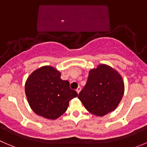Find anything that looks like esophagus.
Returning <instances> with one entry per match:
<instances>
[{"mask_svg":"<svg viewBox=\"0 0 147 147\" xmlns=\"http://www.w3.org/2000/svg\"><path fill=\"white\" fill-rule=\"evenodd\" d=\"M81 89H82V88H81L80 86H79V87H78L77 89H76V92H77L78 94H79V92H81Z\"/></svg>","mask_w":147,"mask_h":147,"instance_id":"34e87169","label":"esophagus"}]
</instances>
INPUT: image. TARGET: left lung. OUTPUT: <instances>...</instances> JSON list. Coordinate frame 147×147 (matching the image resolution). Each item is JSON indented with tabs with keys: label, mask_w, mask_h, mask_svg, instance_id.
<instances>
[{
	"label": "left lung",
	"mask_w": 147,
	"mask_h": 147,
	"mask_svg": "<svg viewBox=\"0 0 147 147\" xmlns=\"http://www.w3.org/2000/svg\"><path fill=\"white\" fill-rule=\"evenodd\" d=\"M125 86L119 73L106 64L89 71L87 82L78 98L96 116H104L116 109L123 98Z\"/></svg>",
	"instance_id": "obj_1"
}]
</instances>
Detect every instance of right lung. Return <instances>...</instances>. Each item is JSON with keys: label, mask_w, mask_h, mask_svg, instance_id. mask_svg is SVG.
Wrapping results in <instances>:
<instances>
[{"label": "right lung", "mask_w": 147, "mask_h": 147, "mask_svg": "<svg viewBox=\"0 0 147 147\" xmlns=\"http://www.w3.org/2000/svg\"><path fill=\"white\" fill-rule=\"evenodd\" d=\"M61 72L50 65L33 71L25 83V94L31 109L47 119L55 120L65 111L71 99L78 94L68 81L61 79Z\"/></svg>", "instance_id": "1"}]
</instances>
